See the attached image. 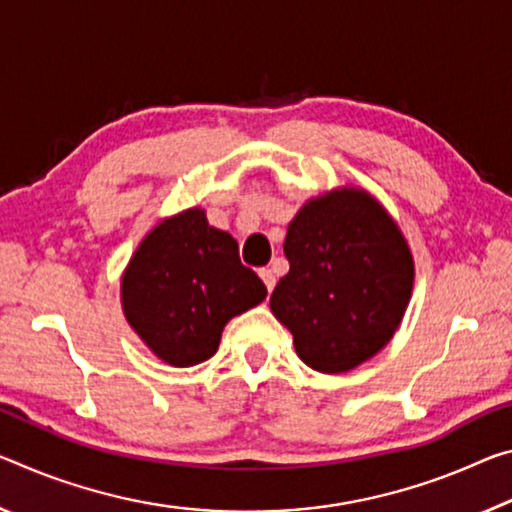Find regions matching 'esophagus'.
Masks as SVG:
<instances>
[{
    "label": "esophagus",
    "mask_w": 512,
    "mask_h": 512,
    "mask_svg": "<svg viewBox=\"0 0 512 512\" xmlns=\"http://www.w3.org/2000/svg\"><path fill=\"white\" fill-rule=\"evenodd\" d=\"M259 278L264 280V285H266V289H269V294H271L273 287H275V273L271 269H259Z\"/></svg>",
    "instance_id": "obj_1"
}]
</instances>
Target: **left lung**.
Returning <instances> with one entry per match:
<instances>
[{"instance_id":"8db88e82","label":"left lung","mask_w":512,"mask_h":512,"mask_svg":"<svg viewBox=\"0 0 512 512\" xmlns=\"http://www.w3.org/2000/svg\"><path fill=\"white\" fill-rule=\"evenodd\" d=\"M285 257L271 312L307 367L344 373L383 351L410 303L415 262L371 193L344 186L307 200L287 227Z\"/></svg>"}]
</instances>
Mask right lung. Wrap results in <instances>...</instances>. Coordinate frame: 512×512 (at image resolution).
<instances>
[{
	"mask_svg": "<svg viewBox=\"0 0 512 512\" xmlns=\"http://www.w3.org/2000/svg\"><path fill=\"white\" fill-rule=\"evenodd\" d=\"M266 298L230 234L193 207L145 234L120 282L129 326L159 360L193 367L212 358L232 316Z\"/></svg>",
	"mask_w": 512,
	"mask_h": 512,
	"instance_id": "obj_1",
	"label": "right lung"
}]
</instances>
